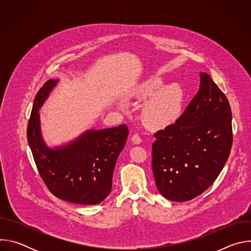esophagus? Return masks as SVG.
Here are the masks:
<instances>
[{"instance_id":"esophagus-1","label":"esophagus","mask_w":251,"mask_h":251,"mask_svg":"<svg viewBox=\"0 0 251 251\" xmlns=\"http://www.w3.org/2000/svg\"><path fill=\"white\" fill-rule=\"evenodd\" d=\"M132 142L134 143V144H140V143L142 142V138L139 136V134H134L131 138Z\"/></svg>"}]
</instances>
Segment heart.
<instances>
[{
  "label": "heart",
  "instance_id": "obj_1",
  "mask_svg": "<svg viewBox=\"0 0 251 251\" xmlns=\"http://www.w3.org/2000/svg\"><path fill=\"white\" fill-rule=\"evenodd\" d=\"M159 76H151L140 82L132 92L138 99L151 98L143 109V120L154 129L166 128L181 116L185 101V92L178 83L165 85Z\"/></svg>",
  "mask_w": 251,
  "mask_h": 251
}]
</instances>
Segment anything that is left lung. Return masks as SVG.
Returning a JSON list of instances; mask_svg holds the SVG:
<instances>
[{
    "label": "left lung",
    "instance_id": "8db88e82",
    "mask_svg": "<svg viewBox=\"0 0 251 251\" xmlns=\"http://www.w3.org/2000/svg\"><path fill=\"white\" fill-rule=\"evenodd\" d=\"M200 90L177 120L154 134L152 169L163 197L187 201L207 190L232 145L231 109L225 93L201 73Z\"/></svg>",
    "mask_w": 251,
    "mask_h": 251
}]
</instances>
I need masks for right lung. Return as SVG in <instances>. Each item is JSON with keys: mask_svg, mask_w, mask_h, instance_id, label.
<instances>
[{"mask_svg": "<svg viewBox=\"0 0 251 251\" xmlns=\"http://www.w3.org/2000/svg\"><path fill=\"white\" fill-rule=\"evenodd\" d=\"M48 80L35 95L26 137L41 177L56 198L78 204H97L112 189L118 156L129 134L128 127L88 130L67 145L50 149L43 140L40 107L56 85Z\"/></svg>", "mask_w": 251, "mask_h": 251, "instance_id": "add662e5", "label": "right lung"}]
</instances>
